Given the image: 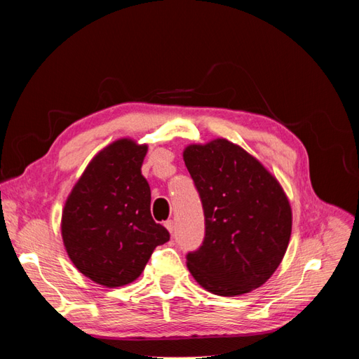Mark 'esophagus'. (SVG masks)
<instances>
[{"mask_svg": "<svg viewBox=\"0 0 359 359\" xmlns=\"http://www.w3.org/2000/svg\"><path fill=\"white\" fill-rule=\"evenodd\" d=\"M165 227L170 233H173V231H175V223H173V220H168L165 222Z\"/></svg>", "mask_w": 359, "mask_h": 359, "instance_id": "esophagus-1", "label": "esophagus"}]
</instances>
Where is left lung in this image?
Instances as JSON below:
<instances>
[{"label":"left lung","mask_w":359,"mask_h":359,"mask_svg":"<svg viewBox=\"0 0 359 359\" xmlns=\"http://www.w3.org/2000/svg\"><path fill=\"white\" fill-rule=\"evenodd\" d=\"M205 215V236L187 266L220 297L262 286L283 259L292 211L278 181L247 151L226 139L184 149Z\"/></svg>","instance_id":"left-lung-1"}]
</instances>
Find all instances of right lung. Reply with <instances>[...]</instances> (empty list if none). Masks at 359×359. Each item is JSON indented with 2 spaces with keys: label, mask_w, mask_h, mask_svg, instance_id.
<instances>
[{
  "label": "right lung",
  "mask_w": 359,
  "mask_h": 359,
  "mask_svg": "<svg viewBox=\"0 0 359 359\" xmlns=\"http://www.w3.org/2000/svg\"><path fill=\"white\" fill-rule=\"evenodd\" d=\"M147 145L119 139L97 154L62 211L61 232L73 265L106 287L132 283L154 248L169 241L151 215V190L140 168Z\"/></svg>",
  "instance_id": "right-lung-1"
}]
</instances>
